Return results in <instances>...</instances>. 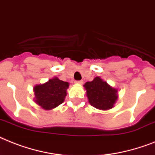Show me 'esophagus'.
Listing matches in <instances>:
<instances>
[{
	"mask_svg": "<svg viewBox=\"0 0 155 155\" xmlns=\"http://www.w3.org/2000/svg\"><path fill=\"white\" fill-rule=\"evenodd\" d=\"M84 81L83 80H79V81H75V84H83Z\"/></svg>",
	"mask_w": 155,
	"mask_h": 155,
	"instance_id": "obj_1",
	"label": "esophagus"
}]
</instances>
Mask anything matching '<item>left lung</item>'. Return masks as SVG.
Wrapping results in <instances>:
<instances>
[{
  "mask_svg": "<svg viewBox=\"0 0 155 155\" xmlns=\"http://www.w3.org/2000/svg\"><path fill=\"white\" fill-rule=\"evenodd\" d=\"M84 87L89 104L99 110H107L113 108L119 98L118 89L109 85L99 76L85 83Z\"/></svg>",
  "mask_w": 155,
  "mask_h": 155,
  "instance_id": "8db88e82",
  "label": "left lung"
}]
</instances>
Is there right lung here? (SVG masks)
<instances>
[{
    "label": "right lung",
    "instance_id": "right-lung-1",
    "mask_svg": "<svg viewBox=\"0 0 155 155\" xmlns=\"http://www.w3.org/2000/svg\"><path fill=\"white\" fill-rule=\"evenodd\" d=\"M68 87V82L55 76L45 84L34 86V102L45 110L54 109L64 103Z\"/></svg>",
    "mask_w": 155,
    "mask_h": 155
}]
</instances>
